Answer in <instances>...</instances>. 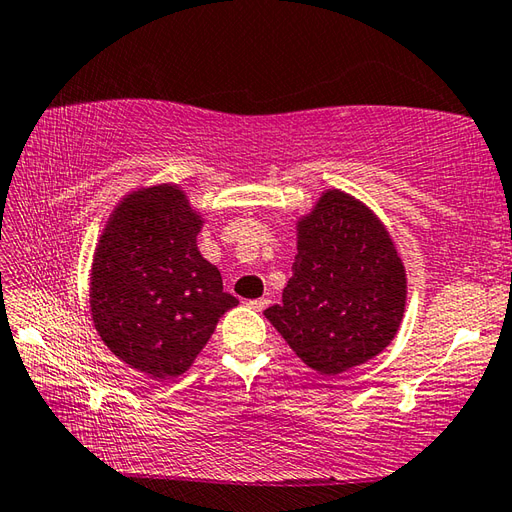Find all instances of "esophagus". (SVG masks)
<instances>
[{"instance_id": "1", "label": "esophagus", "mask_w": 512, "mask_h": 512, "mask_svg": "<svg viewBox=\"0 0 512 512\" xmlns=\"http://www.w3.org/2000/svg\"><path fill=\"white\" fill-rule=\"evenodd\" d=\"M268 303H270V299L262 297V299H253V301H248V306L253 308V310H257V312H262V310H266V308H268Z\"/></svg>"}]
</instances>
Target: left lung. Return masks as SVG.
I'll list each match as a JSON object with an SVG mask.
<instances>
[{
  "label": "left lung",
  "instance_id": "left-lung-1",
  "mask_svg": "<svg viewBox=\"0 0 512 512\" xmlns=\"http://www.w3.org/2000/svg\"><path fill=\"white\" fill-rule=\"evenodd\" d=\"M295 228L292 277L264 314L308 367L343 374L394 341L407 268L385 222L347 191L325 189Z\"/></svg>",
  "mask_w": 512,
  "mask_h": 512
}]
</instances>
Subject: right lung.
<instances>
[{
	"mask_svg": "<svg viewBox=\"0 0 512 512\" xmlns=\"http://www.w3.org/2000/svg\"><path fill=\"white\" fill-rule=\"evenodd\" d=\"M204 217L180 184H145L114 206L94 248V328L114 356L156 380L187 372L239 303L198 250Z\"/></svg>",
	"mask_w": 512,
	"mask_h": 512,
	"instance_id": "right-lung-1",
	"label": "right lung"
}]
</instances>
